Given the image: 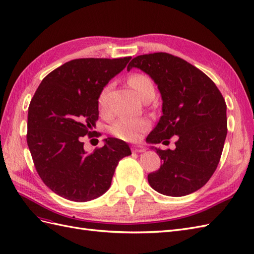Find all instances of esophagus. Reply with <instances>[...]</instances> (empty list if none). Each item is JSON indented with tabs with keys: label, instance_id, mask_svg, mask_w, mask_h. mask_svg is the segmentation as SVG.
Masks as SVG:
<instances>
[{
	"label": "esophagus",
	"instance_id": "34e87169",
	"mask_svg": "<svg viewBox=\"0 0 254 254\" xmlns=\"http://www.w3.org/2000/svg\"><path fill=\"white\" fill-rule=\"evenodd\" d=\"M132 151L133 152H144V151H146V148L141 145H134V146H132Z\"/></svg>",
	"mask_w": 254,
	"mask_h": 254
}]
</instances>
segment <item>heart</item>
I'll return each mask as SVG.
<instances>
[{
	"label": "heart",
	"instance_id": "1",
	"mask_svg": "<svg viewBox=\"0 0 254 254\" xmlns=\"http://www.w3.org/2000/svg\"><path fill=\"white\" fill-rule=\"evenodd\" d=\"M127 82L129 86L133 88L137 95L141 100L146 101L148 97L154 95V86L150 78L144 74H132L128 77ZM108 92V87L104 88L102 92L99 95V104L100 110H105L106 108V95ZM150 127V121L146 118H138V119H128L122 118L118 121H116L110 127L112 132L117 137L127 140V141H136L140 139L141 135L144 134L148 128Z\"/></svg>",
	"mask_w": 254,
	"mask_h": 254
}]
</instances>
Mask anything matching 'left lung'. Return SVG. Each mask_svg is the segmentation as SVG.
<instances>
[{
  "label": "left lung",
  "instance_id": "left-lung-1",
  "mask_svg": "<svg viewBox=\"0 0 254 254\" xmlns=\"http://www.w3.org/2000/svg\"><path fill=\"white\" fill-rule=\"evenodd\" d=\"M137 67L150 76L162 96L163 115L147 140L170 144L174 150L154 148L162 160L148 175L149 185L167 196H185L200 189L216 171L227 133L226 104L214 82L181 58L166 53L134 58L127 70Z\"/></svg>",
  "mask_w": 254,
  "mask_h": 254
}]
</instances>
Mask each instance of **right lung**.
Listing matches in <instances>:
<instances>
[{
	"mask_svg": "<svg viewBox=\"0 0 254 254\" xmlns=\"http://www.w3.org/2000/svg\"><path fill=\"white\" fill-rule=\"evenodd\" d=\"M119 59H76L44 78L28 113L27 141L37 174L51 191L73 201L101 196L110 185L119 161L131 154L123 140L108 137L92 153L83 149V136L99 119V95L108 81L127 66Z\"/></svg>",
	"mask_w": 254,
	"mask_h": 254,
	"instance_id": "obj_1",
	"label": "right lung"
}]
</instances>
